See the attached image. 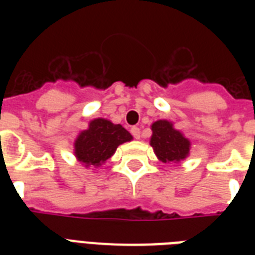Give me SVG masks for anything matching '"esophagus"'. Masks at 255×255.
<instances>
[{"label":"esophagus","mask_w":255,"mask_h":255,"mask_svg":"<svg viewBox=\"0 0 255 255\" xmlns=\"http://www.w3.org/2000/svg\"><path fill=\"white\" fill-rule=\"evenodd\" d=\"M131 133L133 135V137H135V139H140V128L139 127H132Z\"/></svg>","instance_id":"obj_1"}]
</instances>
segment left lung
Segmentation results:
<instances>
[{
    "instance_id": "8db88e82",
    "label": "left lung",
    "mask_w": 255,
    "mask_h": 255,
    "mask_svg": "<svg viewBox=\"0 0 255 255\" xmlns=\"http://www.w3.org/2000/svg\"><path fill=\"white\" fill-rule=\"evenodd\" d=\"M149 140L156 157L163 163H180L190 153V140L181 131L176 129L167 119L156 120L151 126Z\"/></svg>"
}]
</instances>
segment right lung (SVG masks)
<instances>
[{
  "label": "right lung",
  "mask_w": 255,
  "mask_h": 255,
  "mask_svg": "<svg viewBox=\"0 0 255 255\" xmlns=\"http://www.w3.org/2000/svg\"><path fill=\"white\" fill-rule=\"evenodd\" d=\"M133 139L129 132L111 120L96 118L88 123L87 129L79 132L74 141V155L88 168H99L116 152L120 144Z\"/></svg>",
  "instance_id": "obj_1"
}]
</instances>
